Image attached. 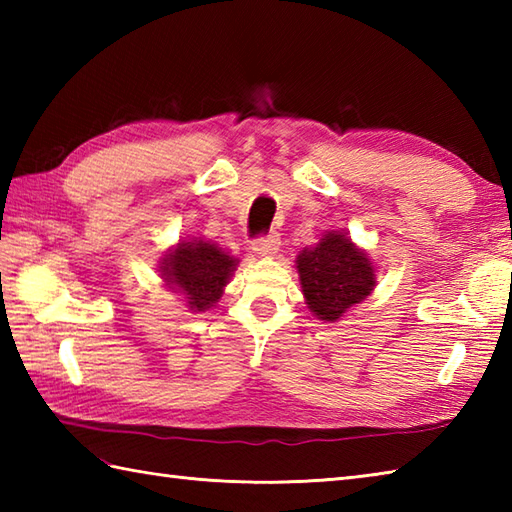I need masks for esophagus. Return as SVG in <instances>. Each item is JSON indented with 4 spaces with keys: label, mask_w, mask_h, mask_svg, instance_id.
Returning <instances> with one entry per match:
<instances>
[{
    "label": "esophagus",
    "mask_w": 512,
    "mask_h": 512,
    "mask_svg": "<svg viewBox=\"0 0 512 512\" xmlns=\"http://www.w3.org/2000/svg\"><path fill=\"white\" fill-rule=\"evenodd\" d=\"M279 244H281L279 235H277V233H268V235H264V237H257V239H255V242H253V250H255V253H257L259 257H270V255L277 253Z\"/></svg>",
    "instance_id": "34e87169"
}]
</instances>
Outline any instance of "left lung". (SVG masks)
I'll list each match as a JSON object with an SVG mask.
<instances>
[{
	"label": "left lung",
	"mask_w": 512,
	"mask_h": 512,
	"mask_svg": "<svg viewBox=\"0 0 512 512\" xmlns=\"http://www.w3.org/2000/svg\"><path fill=\"white\" fill-rule=\"evenodd\" d=\"M295 264L306 306L323 323L341 321L376 288L374 262L343 231H325Z\"/></svg>",
	"instance_id": "1"
}]
</instances>
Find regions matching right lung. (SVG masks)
Instances as JSON below:
<instances>
[{
	"label": "right lung",
	"mask_w": 512,
	"mask_h": 512,
	"mask_svg": "<svg viewBox=\"0 0 512 512\" xmlns=\"http://www.w3.org/2000/svg\"><path fill=\"white\" fill-rule=\"evenodd\" d=\"M239 259L202 237H182L158 259L165 288L178 292L191 312L211 310L237 270Z\"/></svg>",
	"instance_id": "obj_1"
}]
</instances>
